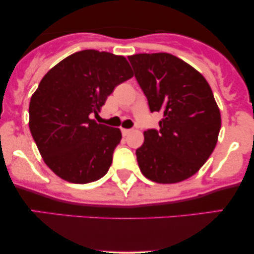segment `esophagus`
Segmentation results:
<instances>
[{"instance_id": "1", "label": "esophagus", "mask_w": 254, "mask_h": 254, "mask_svg": "<svg viewBox=\"0 0 254 254\" xmlns=\"http://www.w3.org/2000/svg\"><path fill=\"white\" fill-rule=\"evenodd\" d=\"M130 132L131 129H123V127H122V133H123V136H127Z\"/></svg>"}]
</instances>
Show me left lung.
<instances>
[{
    "label": "left lung",
    "mask_w": 254,
    "mask_h": 254,
    "mask_svg": "<svg viewBox=\"0 0 254 254\" xmlns=\"http://www.w3.org/2000/svg\"><path fill=\"white\" fill-rule=\"evenodd\" d=\"M150 112H161L160 129L144 131L136 150L139 170L160 184H173L196 174L216 147L221 113L206 80L171 54L129 56Z\"/></svg>",
    "instance_id": "1"
}]
</instances>
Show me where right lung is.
Listing matches in <instances>:
<instances>
[{
	"instance_id": "add662e5",
	"label": "right lung",
	"mask_w": 254,
	"mask_h": 254,
	"mask_svg": "<svg viewBox=\"0 0 254 254\" xmlns=\"http://www.w3.org/2000/svg\"><path fill=\"white\" fill-rule=\"evenodd\" d=\"M132 77L124 56L105 51L75 52L45 74L30 101V130L44 162L69 183L103 178L122 139L118 127L98 124L113 89Z\"/></svg>"
}]
</instances>
